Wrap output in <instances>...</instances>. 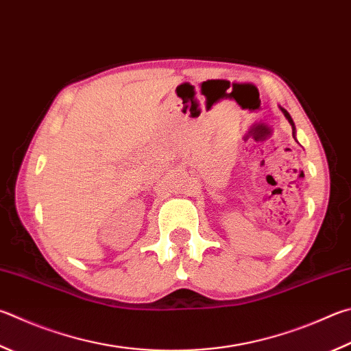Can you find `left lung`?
Instances as JSON below:
<instances>
[{"instance_id": "obj_1", "label": "left lung", "mask_w": 351, "mask_h": 351, "mask_svg": "<svg viewBox=\"0 0 351 351\" xmlns=\"http://www.w3.org/2000/svg\"><path fill=\"white\" fill-rule=\"evenodd\" d=\"M282 112H284V114H285V118L289 119V123L293 125V130H295V124H293V119H291V117H290V113L287 112V110H284V109H282Z\"/></svg>"}]
</instances>
